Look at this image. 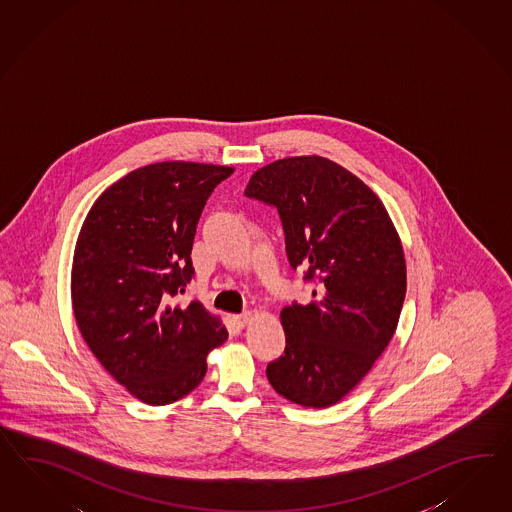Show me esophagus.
<instances>
[{
  "mask_svg": "<svg viewBox=\"0 0 512 512\" xmlns=\"http://www.w3.org/2000/svg\"><path fill=\"white\" fill-rule=\"evenodd\" d=\"M251 318H253V313H251V311H244V313L236 315L235 320L240 326H248L249 322H251Z\"/></svg>",
  "mask_w": 512,
  "mask_h": 512,
  "instance_id": "esophagus-1",
  "label": "esophagus"
}]
</instances>
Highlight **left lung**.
Masks as SVG:
<instances>
[{"mask_svg":"<svg viewBox=\"0 0 512 512\" xmlns=\"http://www.w3.org/2000/svg\"><path fill=\"white\" fill-rule=\"evenodd\" d=\"M246 195L277 208L289 263L317 287L311 304L283 307L287 346L268 363V382L287 401L328 408L360 384L397 330L401 238L373 190L322 156L261 167Z\"/></svg>","mask_w":512,"mask_h":512,"instance_id":"left-lung-1","label":"left lung"}]
</instances>
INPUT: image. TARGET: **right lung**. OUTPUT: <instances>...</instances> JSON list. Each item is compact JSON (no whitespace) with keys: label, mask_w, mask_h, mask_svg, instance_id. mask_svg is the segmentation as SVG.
Segmentation results:
<instances>
[{"label":"right lung","mask_w":512,"mask_h":512,"mask_svg":"<svg viewBox=\"0 0 512 512\" xmlns=\"http://www.w3.org/2000/svg\"><path fill=\"white\" fill-rule=\"evenodd\" d=\"M235 169L195 162L139 167L111 184L83 221L72 309L102 367L151 406L201 384L208 352L227 341L197 300L175 305L194 276L192 246L207 199Z\"/></svg>","instance_id":"add662e5"}]
</instances>
